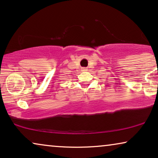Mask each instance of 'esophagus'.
<instances>
[{
	"mask_svg": "<svg viewBox=\"0 0 158 158\" xmlns=\"http://www.w3.org/2000/svg\"><path fill=\"white\" fill-rule=\"evenodd\" d=\"M86 70H87V69H85V68L82 69V71H83V72H86Z\"/></svg>",
	"mask_w": 158,
	"mask_h": 158,
	"instance_id": "34e87169",
	"label": "esophagus"
}]
</instances>
